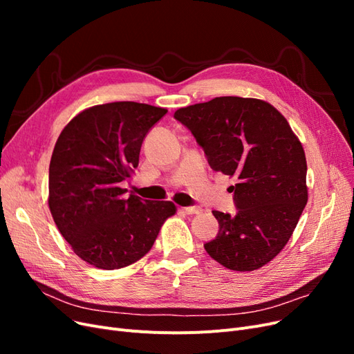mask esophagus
<instances>
[{
  "instance_id": "obj_1",
  "label": "esophagus",
  "mask_w": 354,
  "mask_h": 354,
  "mask_svg": "<svg viewBox=\"0 0 354 354\" xmlns=\"http://www.w3.org/2000/svg\"><path fill=\"white\" fill-rule=\"evenodd\" d=\"M181 211L186 212V214H199L202 209L199 207H183Z\"/></svg>"
}]
</instances>
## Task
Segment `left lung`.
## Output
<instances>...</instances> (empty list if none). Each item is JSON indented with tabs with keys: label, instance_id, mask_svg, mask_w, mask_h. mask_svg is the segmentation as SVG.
I'll use <instances>...</instances> for the list:
<instances>
[{
	"label": "left lung",
	"instance_id": "8db88e82",
	"mask_svg": "<svg viewBox=\"0 0 354 354\" xmlns=\"http://www.w3.org/2000/svg\"><path fill=\"white\" fill-rule=\"evenodd\" d=\"M214 171L234 177L236 214L212 211L216 239L203 245L221 266L252 272L279 254L307 203L304 149L285 116L259 99L226 95L176 111Z\"/></svg>",
	"mask_w": 354,
	"mask_h": 354
}]
</instances>
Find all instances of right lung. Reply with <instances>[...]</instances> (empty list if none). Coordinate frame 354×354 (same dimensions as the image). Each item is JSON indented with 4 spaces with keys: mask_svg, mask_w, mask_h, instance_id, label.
<instances>
[{
    "mask_svg": "<svg viewBox=\"0 0 354 354\" xmlns=\"http://www.w3.org/2000/svg\"><path fill=\"white\" fill-rule=\"evenodd\" d=\"M167 109L146 103L93 106L63 128L48 169V207L73 252L104 270L140 260L164 221L169 201L125 196L121 185L138 165L149 130Z\"/></svg>",
    "mask_w": 354,
    "mask_h": 354,
    "instance_id": "1",
    "label": "right lung"
}]
</instances>
